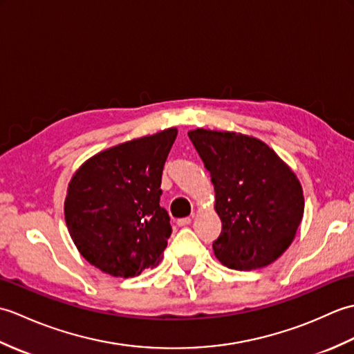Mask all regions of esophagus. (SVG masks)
<instances>
[{
	"label": "esophagus",
	"mask_w": 354,
	"mask_h": 354,
	"mask_svg": "<svg viewBox=\"0 0 354 354\" xmlns=\"http://www.w3.org/2000/svg\"><path fill=\"white\" fill-rule=\"evenodd\" d=\"M176 223H178V227H187V225L192 223V219L190 217H183V219H178Z\"/></svg>",
	"instance_id": "1"
}]
</instances>
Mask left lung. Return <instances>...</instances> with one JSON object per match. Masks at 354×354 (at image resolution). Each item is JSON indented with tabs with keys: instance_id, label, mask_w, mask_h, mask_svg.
I'll return each instance as SVG.
<instances>
[{
	"instance_id": "left-lung-1",
	"label": "left lung",
	"mask_w": 354,
	"mask_h": 354,
	"mask_svg": "<svg viewBox=\"0 0 354 354\" xmlns=\"http://www.w3.org/2000/svg\"><path fill=\"white\" fill-rule=\"evenodd\" d=\"M189 137L214 185L222 232L216 259L236 270L274 263L297 236L304 214L303 187L266 142L251 135L198 129Z\"/></svg>"
}]
</instances>
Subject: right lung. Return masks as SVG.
<instances>
[{"label":"right lung","mask_w":354,"mask_h":354,"mask_svg":"<svg viewBox=\"0 0 354 354\" xmlns=\"http://www.w3.org/2000/svg\"><path fill=\"white\" fill-rule=\"evenodd\" d=\"M176 135L169 127L102 150L73 175L66 227L82 257L102 272L137 277L162 260L171 227L160 187Z\"/></svg>","instance_id":"1"}]
</instances>
